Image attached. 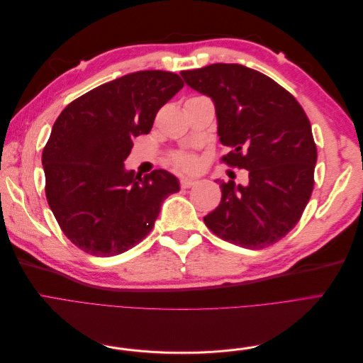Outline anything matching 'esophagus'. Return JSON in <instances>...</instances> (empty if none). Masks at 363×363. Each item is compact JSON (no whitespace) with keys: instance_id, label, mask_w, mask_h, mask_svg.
Listing matches in <instances>:
<instances>
[{"instance_id":"esophagus-1","label":"esophagus","mask_w":363,"mask_h":363,"mask_svg":"<svg viewBox=\"0 0 363 363\" xmlns=\"http://www.w3.org/2000/svg\"><path fill=\"white\" fill-rule=\"evenodd\" d=\"M195 183H196V182H195L194 179H189V177H183V179L180 180V184H182V188H183V189L192 188V186H194Z\"/></svg>"}]
</instances>
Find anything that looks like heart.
I'll list each match as a JSON object with an SVG mask.
<instances>
[{"instance_id":"1","label":"heart","mask_w":363,"mask_h":363,"mask_svg":"<svg viewBox=\"0 0 363 363\" xmlns=\"http://www.w3.org/2000/svg\"><path fill=\"white\" fill-rule=\"evenodd\" d=\"M175 167L180 169H195L199 167V160H196L189 152H179L174 156Z\"/></svg>"}]
</instances>
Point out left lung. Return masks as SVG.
Segmentation results:
<instances>
[{
	"instance_id": "obj_1",
	"label": "left lung",
	"mask_w": 363,
	"mask_h": 363,
	"mask_svg": "<svg viewBox=\"0 0 363 363\" xmlns=\"http://www.w3.org/2000/svg\"><path fill=\"white\" fill-rule=\"evenodd\" d=\"M180 74L212 98L219 142L232 148L223 160L248 171L247 184L215 180L223 196L206 225L244 248L276 244L300 221L313 191L316 145L303 107L269 77L238 63Z\"/></svg>"
}]
</instances>
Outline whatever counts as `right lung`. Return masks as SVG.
<instances>
[{"label": "right lung", "mask_w": 363, "mask_h": 363, "mask_svg": "<svg viewBox=\"0 0 363 363\" xmlns=\"http://www.w3.org/2000/svg\"><path fill=\"white\" fill-rule=\"evenodd\" d=\"M183 82L138 71L95 87L63 108L42 152L45 194L62 232L98 257L133 248L155 227L164 199L180 191L164 169L127 171L133 138L148 135Z\"/></svg>", "instance_id": "1"}]
</instances>
